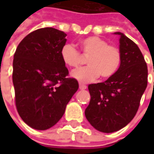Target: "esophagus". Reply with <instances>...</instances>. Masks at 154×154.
Instances as JSON below:
<instances>
[{
  "mask_svg": "<svg viewBox=\"0 0 154 154\" xmlns=\"http://www.w3.org/2000/svg\"><path fill=\"white\" fill-rule=\"evenodd\" d=\"M80 90H85V89H86V85H84V84H82V83H80Z\"/></svg>",
  "mask_w": 154,
  "mask_h": 154,
  "instance_id": "34e87169",
  "label": "esophagus"
}]
</instances>
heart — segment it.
I'll use <instances>...</instances> for the list:
<instances>
[{
    "instance_id": "1",
    "label": "heart",
    "mask_w": 154,
    "mask_h": 154,
    "mask_svg": "<svg viewBox=\"0 0 154 154\" xmlns=\"http://www.w3.org/2000/svg\"><path fill=\"white\" fill-rule=\"evenodd\" d=\"M83 55L89 56L88 66L76 68L71 72V76L80 82L86 83L101 76L107 79L113 76L121 64V52L104 39L96 36L87 37L80 40ZM63 62L71 68H76L82 62L80 51L72 45L67 44L61 50Z\"/></svg>"
}]
</instances>
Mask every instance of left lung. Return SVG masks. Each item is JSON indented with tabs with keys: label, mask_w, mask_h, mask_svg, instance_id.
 Listing matches in <instances>:
<instances>
[{
	"label": "left lung",
	"mask_w": 154,
	"mask_h": 154,
	"mask_svg": "<svg viewBox=\"0 0 154 154\" xmlns=\"http://www.w3.org/2000/svg\"><path fill=\"white\" fill-rule=\"evenodd\" d=\"M119 35L121 64L104 82L91 84V100L85 110L87 121L103 133H113L135 116L147 86V67L139 47L123 33Z\"/></svg>",
	"instance_id": "obj_1"
}]
</instances>
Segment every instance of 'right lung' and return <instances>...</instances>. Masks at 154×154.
Segmentation results:
<instances>
[{"label": "right lung", "mask_w": 154, "mask_h": 154, "mask_svg": "<svg viewBox=\"0 0 154 154\" xmlns=\"http://www.w3.org/2000/svg\"><path fill=\"white\" fill-rule=\"evenodd\" d=\"M66 36L52 27L41 28L28 34L15 51L16 107L22 120L34 129L53 127L79 88L75 79L66 78L68 70L61 57Z\"/></svg>", "instance_id": "right-lung-1"}]
</instances>
